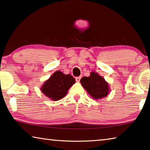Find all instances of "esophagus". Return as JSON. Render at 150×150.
Segmentation results:
<instances>
[{
	"label": "esophagus",
	"instance_id": "1",
	"mask_svg": "<svg viewBox=\"0 0 150 150\" xmlns=\"http://www.w3.org/2000/svg\"><path fill=\"white\" fill-rule=\"evenodd\" d=\"M81 76H79V77H77L75 78V80H76V81H77V82H79L80 81V80H81Z\"/></svg>",
	"mask_w": 150,
	"mask_h": 150
}]
</instances>
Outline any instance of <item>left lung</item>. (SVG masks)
I'll use <instances>...</instances> for the list:
<instances>
[{"instance_id":"1","label":"left lung","mask_w":150,"mask_h":150,"mask_svg":"<svg viewBox=\"0 0 150 150\" xmlns=\"http://www.w3.org/2000/svg\"><path fill=\"white\" fill-rule=\"evenodd\" d=\"M82 87L94 99L106 97L110 91L108 83L98 73L91 72L89 77H83L80 81Z\"/></svg>"}]
</instances>
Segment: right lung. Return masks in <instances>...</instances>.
<instances>
[{
	"label": "right lung",
	"mask_w": 150,
	"mask_h": 150,
	"mask_svg": "<svg viewBox=\"0 0 150 150\" xmlns=\"http://www.w3.org/2000/svg\"><path fill=\"white\" fill-rule=\"evenodd\" d=\"M75 83V79L70 74L65 75L57 71L44 83L40 88L44 95L54 101L62 99Z\"/></svg>",
	"instance_id": "obj_1"
}]
</instances>
